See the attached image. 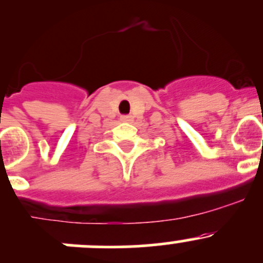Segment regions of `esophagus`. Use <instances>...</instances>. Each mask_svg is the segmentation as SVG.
Returning a JSON list of instances; mask_svg holds the SVG:
<instances>
[{"mask_svg": "<svg viewBox=\"0 0 263 263\" xmlns=\"http://www.w3.org/2000/svg\"><path fill=\"white\" fill-rule=\"evenodd\" d=\"M121 121L122 122H132L134 121V118H132V116H122Z\"/></svg>", "mask_w": 263, "mask_h": 263, "instance_id": "esophagus-1", "label": "esophagus"}]
</instances>
